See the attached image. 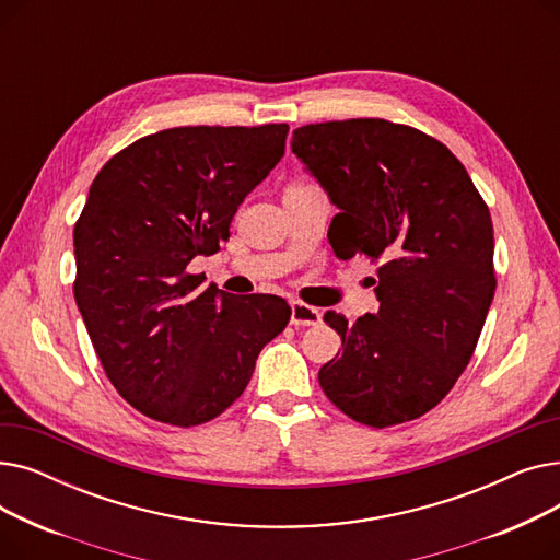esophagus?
Wrapping results in <instances>:
<instances>
[{
	"instance_id": "obj_1",
	"label": "esophagus",
	"mask_w": 560,
	"mask_h": 560,
	"mask_svg": "<svg viewBox=\"0 0 560 560\" xmlns=\"http://www.w3.org/2000/svg\"><path fill=\"white\" fill-rule=\"evenodd\" d=\"M322 322V313L304 302H292L290 311V325L295 327H315Z\"/></svg>"
}]
</instances>
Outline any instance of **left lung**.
I'll return each mask as SVG.
<instances>
[{"mask_svg": "<svg viewBox=\"0 0 560 560\" xmlns=\"http://www.w3.org/2000/svg\"><path fill=\"white\" fill-rule=\"evenodd\" d=\"M292 154L338 206L334 254L378 265V313L354 325L325 313L342 354L319 386L361 424L418 420L467 368L494 298L488 206L443 142L381 117L300 127Z\"/></svg>", "mask_w": 560, "mask_h": 560, "instance_id": "left-lung-1", "label": "left lung"}]
</instances>
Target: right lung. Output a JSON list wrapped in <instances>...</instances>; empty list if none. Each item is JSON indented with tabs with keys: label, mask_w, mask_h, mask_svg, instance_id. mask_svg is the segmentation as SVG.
Segmentation results:
<instances>
[{
	"label": "right lung",
	"mask_w": 560,
	"mask_h": 560,
	"mask_svg": "<svg viewBox=\"0 0 560 560\" xmlns=\"http://www.w3.org/2000/svg\"><path fill=\"white\" fill-rule=\"evenodd\" d=\"M285 136L288 125L174 127L131 142L95 176L74 224V300L108 381L142 416L211 422L285 329V300H233L188 272L229 238Z\"/></svg>",
	"instance_id": "add662e5"
}]
</instances>
